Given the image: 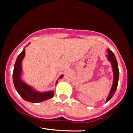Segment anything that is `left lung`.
I'll use <instances>...</instances> for the list:
<instances>
[{
  "label": "left lung",
  "instance_id": "8db88e82",
  "mask_svg": "<svg viewBox=\"0 0 133 133\" xmlns=\"http://www.w3.org/2000/svg\"><path fill=\"white\" fill-rule=\"evenodd\" d=\"M107 52H108V54L107 55L108 60L109 62H111V65H112V71H113L114 74V79H113V84H112V88H111L110 92H109V95H108V97H107L106 102L109 101V100L112 98V97L115 93L116 91L117 84H118V80H119V69H118V64L116 59L115 56H114V53L111 51L109 49H107Z\"/></svg>",
  "mask_w": 133,
  "mask_h": 133
}]
</instances>
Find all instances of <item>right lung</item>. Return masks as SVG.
Segmentation results:
<instances>
[{
    "mask_svg": "<svg viewBox=\"0 0 133 133\" xmlns=\"http://www.w3.org/2000/svg\"><path fill=\"white\" fill-rule=\"evenodd\" d=\"M24 56L25 49H24L22 52L18 56L14 68L13 81L16 91L24 100L30 103H40L52 98L54 96V91H51L44 92H38L35 91L31 86L27 85L22 80L21 77L22 74V61ZM63 76V75H61L59 79L62 78ZM57 83V81L56 82V84Z\"/></svg>",
    "mask_w": 133,
    "mask_h": 133,
    "instance_id": "1",
    "label": "right lung"
}]
</instances>
